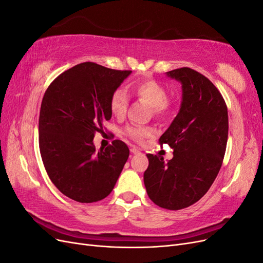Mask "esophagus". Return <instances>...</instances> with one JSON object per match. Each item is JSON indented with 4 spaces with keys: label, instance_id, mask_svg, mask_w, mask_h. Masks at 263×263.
Masks as SVG:
<instances>
[{
    "label": "esophagus",
    "instance_id": "34e87169",
    "mask_svg": "<svg viewBox=\"0 0 263 263\" xmlns=\"http://www.w3.org/2000/svg\"><path fill=\"white\" fill-rule=\"evenodd\" d=\"M130 153H132L133 155H136V154L139 153V150H138L136 147H132V148H130Z\"/></svg>",
    "mask_w": 263,
    "mask_h": 263
}]
</instances>
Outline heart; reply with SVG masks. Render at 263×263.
<instances>
[{
  "label": "heart",
  "instance_id": "obj_1",
  "mask_svg": "<svg viewBox=\"0 0 263 263\" xmlns=\"http://www.w3.org/2000/svg\"><path fill=\"white\" fill-rule=\"evenodd\" d=\"M130 91L135 97L151 106V110L156 117H162L169 112L170 102L168 100V90L162 84L154 80H141L134 83L130 86ZM127 107H128V98L125 91L121 89L115 90L109 99L110 112L114 116L122 118L126 114ZM124 135L134 141L140 142L153 135V129L147 127L128 126L124 129Z\"/></svg>",
  "mask_w": 263,
  "mask_h": 263
}]
</instances>
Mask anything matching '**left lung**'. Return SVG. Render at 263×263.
<instances>
[{
    "instance_id": "left-lung-1",
    "label": "left lung",
    "mask_w": 263,
    "mask_h": 263,
    "mask_svg": "<svg viewBox=\"0 0 263 263\" xmlns=\"http://www.w3.org/2000/svg\"><path fill=\"white\" fill-rule=\"evenodd\" d=\"M166 76L182 84L178 115L159 139L174 151L162 157L147 155L144 173L147 194L162 209L189 208L206 194L220 170L228 138V113L220 92L208 78L191 68Z\"/></svg>"
}]
</instances>
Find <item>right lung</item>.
<instances>
[{"mask_svg": "<svg viewBox=\"0 0 263 263\" xmlns=\"http://www.w3.org/2000/svg\"><path fill=\"white\" fill-rule=\"evenodd\" d=\"M132 73L83 62L50 83L39 114V150L49 179L62 194L93 203L112 192L128 159L122 140L95 150L93 138L109 121L112 93Z\"/></svg>", "mask_w": 263, "mask_h": 263, "instance_id": "right-lung-1", "label": "right lung"}]
</instances>
